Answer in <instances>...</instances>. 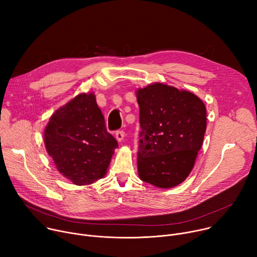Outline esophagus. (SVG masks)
I'll return each instance as SVG.
<instances>
[{
	"instance_id": "esophagus-1",
	"label": "esophagus",
	"mask_w": 257,
	"mask_h": 257,
	"mask_svg": "<svg viewBox=\"0 0 257 257\" xmlns=\"http://www.w3.org/2000/svg\"><path fill=\"white\" fill-rule=\"evenodd\" d=\"M125 137V132L123 130H117L116 131V138L118 141H122Z\"/></svg>"
}]
</instances>
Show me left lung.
Returning a JSON list of instances; mask_svg holds the SVG:
<instances>
[{"label": "left lung", "instance_id": "obj_1", "mask_svg": "<svg viewBox=\"0 0 257 257\" xmlns=\"http://www.w3.org/2000/svg\"><path fill=\"white\" fill-rule=\"evenodd\" d=\"M139 105V178L172 188L193 169L206 130V108L195 94L155 83L136 91Z\"/></svg>", "mask_w": 257, "mask_h": 257}]
</instances>
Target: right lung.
I'll return each instance as SVG.
<instances>
[{
    "label": "right lung",
    "instance_id": "obj_1",
    "mask_svg": "<svg viewBox=\"0 0 257 257\" xmlns=\"http://www.w3.org/2000/svg\"><path fill=\"white\" fill-rule=\"evenodd\" d=\"M45 144L58 171L76 185L101 179L118 148L93 93H81L55 112L45 130Z\"/></svg>",
    "mask_w": 257,
    "mask_h": 257
}]
</instances>
